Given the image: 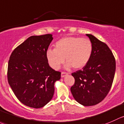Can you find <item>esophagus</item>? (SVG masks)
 I'll list each match as a JSON object with an SVG mask.
<instances>
[{
  "mask_svg": "<svg viewBox=\"0 0 124 124\" xmlns=\"http://www.w3.org/2000/svg\"><path fill=\"white\" fill-rule=\"evenodd\" d=\"M67 74H68V73L62 71V73H61V77H62V78H63V77H65L66 75H67Z\"/></svg>",
  "mask_w": 124,
  "mask_h": 124,
  "instance_id": "obj_1",
  "label": "esophagus"
}]
</instances>
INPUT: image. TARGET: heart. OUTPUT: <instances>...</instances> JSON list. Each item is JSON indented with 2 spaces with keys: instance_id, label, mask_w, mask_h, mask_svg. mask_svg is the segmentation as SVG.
<instances>
[{
  "instance_id": "b5f03b06",
  "label": "heart",
  "mask_w": 124,
  "mask_h": 124,
  "mask_svg": "<svg viewBox=\"0 0 124 124\" xmlns=\"http://www.w3.org/2000/svg\"><path fill=\"white\" fill-rule=\"evenodd\" d=\"M93 45L90 39L79 37H65L57 40L54 49H48L46 57L50 67L58 70L65 58L67 68H84L91 58Z\"/></svg>"
}]
</instances>
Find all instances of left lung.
I'll list each match as a JSON object with an SVG mask.
<instances>
[{"instance_id": "obj_1", "label": "left lung", "mask_w": 124, "mask_h": 124, "mask_svg": "<svg viewBox=\"0 0 124 124\" xmlns=\"http://www.w3.org/2000/svg\"><path fill=\"white\" fill-rule=\"evenodd\" d=\"M93 45L91 58L82 70L71 74L74 84L71 92L76 101L84 106L96 105L107 96L112 85L116 61L106 44L91 34H86Z\"/></svg>"}]
</instances>
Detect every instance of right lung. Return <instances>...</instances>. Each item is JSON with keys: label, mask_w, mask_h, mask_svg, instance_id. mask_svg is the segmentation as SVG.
Returning a JSON list of instances; mask_svg holds the SVG:
<instances>
[{"label": "right lung", "mask_w": 124, "mask_h": 124, "mask_svg": "<svg viewBox=\"0 0 124 124\" xmlns=\"http://www.w3.org/2000/svg\"><path fill=\"white\" fill-rule=\"evenodd\" d=\"M52 34L32 36L16 48L8 61V81L19 101L39 108L52 99L61 73L49 66L46 57Z\"/></svg>", "instance_id": "right-lung-1"}]
</instances>
